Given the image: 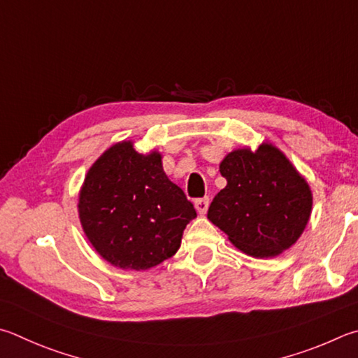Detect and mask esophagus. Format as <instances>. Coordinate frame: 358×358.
Returning a JSON list of instances; mask_svg holds the SVG:
<instances>
[{
	"label": "esophagus",
	"instance_id": "obj_1",
	"mask_svg": "<svg viewBox=\"0 0 358 358\" xmlns=\"http://www.w3.org/2000/svg\"><path fill=\"white\" fill-rule=\"evenodd\" d=\"M208 205H210V199H208V197L197 199V200H196V210H197V213L201 214V216H203V214H205L206 210H208Z\"/></svg>",
	"mask_w": 358,
	"mask_h": 358
}]
</instances>
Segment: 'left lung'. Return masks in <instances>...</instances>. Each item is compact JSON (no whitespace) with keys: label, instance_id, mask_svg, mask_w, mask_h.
Returning a JSON list of instances; mask_svg holds the SVG:
<instances>
[{"label":"left lung","instance_id":"8db88e82","mask_svg":"<svg viewBox=\"0 0 358 358\" xmlns=\"http://www.w3.org/2000/svg\"><path fill=\"white\" fill-rule=\"evenodd\" d=\"M227 186L213 199L208 219L250 257L289 249L307 225L313 197L307 181L272 144L239 148L219 166Z\"/></svg>","mask_w":358,"mask_h":358}]
</instances>
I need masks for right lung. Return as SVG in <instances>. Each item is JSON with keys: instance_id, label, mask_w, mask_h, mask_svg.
<instances>
[{"instance_id": "obj_1", "label": "right lung", "mask_w": 358, "mask_h": 358, "mask_svg": "<svg viewBox=\"0 0 358 358\" xmlns=\"http://www.w3.org/2000/svg\"><path fill=\"white\" fill-rule=\"evenodd\" d=\"M80 220L108 263L145 271L175 255L197 216L185 192L162 171L161 155H142L123 141L101 155L84 178Z\"/></svg>"}]
</instances>
